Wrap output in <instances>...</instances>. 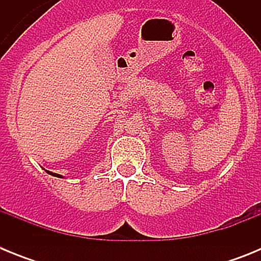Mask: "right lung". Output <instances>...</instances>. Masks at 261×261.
<instances>
[{"label":"right lung","mask_w":261,"mask_h":261,"mask_svg":"<svg viewBox=\"0 0 261 261\" xmlns=\"http://www.w3.org/2000/svg\"><path fill=\"white\" fill-rule=\"evenodd\" d=\"M45 171H47V170H45ZM47 172H48V174L53 175V176H57V177H62V176H61V175H60V174H55V172H50V171H47Z\"/></svg>","instance_id":"right-lung-1"}]
</instances>
